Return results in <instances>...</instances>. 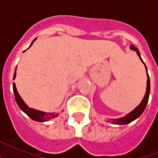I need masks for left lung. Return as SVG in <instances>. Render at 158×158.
Wrapping results in <instances>:
<instances>
[{
  "label": "left lung",
  "mask_w": 158,
  "mask_h": 158,
  "mask_svg": "<svg viewBox=\"0 0 158 158\" xmlns=\"http://www.w3.org/2000/svg\"><path fill=\"white\" fill-rule=\"evenodd\" d=\"M130 50L135 51V52L137 53V55L139 57V59L141 60V61L144 64V62L143 61L142 58H141V56H140V52L139 49L137 48H135L134 45H130ZM145 69H146V72H147V87H146V93H145V95L143 98L142 102H140L139 105L136 106V107L132 110L130 111V113H128L127 115H125V116L123 117L118 118V119H110L108 120L110 123H112L114 125H127L129 123L132 122L133 120H136L137 118H139L140 115H142V113L144 111L145 108H146V106L148 104V98H149V94H150V79L149 76H148V69L147 66L145 65Z\"/></svg>",
  "instance_id": "8db88e82"
}]
</instances>
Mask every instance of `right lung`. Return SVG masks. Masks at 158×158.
<instances>
[{
  "label": "right lung",
  "mask_w": 158,
  "mask_h": 158,
  "mask_svg": "<svg viewBox=\"0 0 158 158\" xmlns=\"http://www.w3.org/2000/svg\"><path fill=\"white\" fill-rule=\"evenodd\" d=\"M36 39H37V38L33 39V41L31 43L30 46H29V48L33 45V43H34V41H36ZM25 51H24V52H25ZM15 77L16 69L15 70V74H14L13 80L15 79ZM13 91L14 94H15V101L16 102H17V104H18L19 107L20 108L23 112L26 113V114L28 115V116H29L33 120H35V121H38V122H44V121H48V120H51V119H54L55 117H57L58 115H59V113H47L44 112V111H41V110H36V109H33V108L28 107V106L23 102V100L22 99L20 95L19 94L15 83H13Z\"/></svg>",
  "instance_id": "right-lung-1"
}]
</instances>
